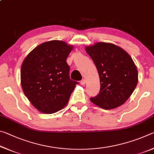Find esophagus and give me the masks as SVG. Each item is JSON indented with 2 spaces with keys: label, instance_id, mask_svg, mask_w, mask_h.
<instances>
[{
  "label": "esophagus",
  "instance_id": "obj_1",
  "mask_svg": "<svg viewBox=\"0 0 154 154\" xmlns=\"http://www.w3.org/2000/svg\"><path fill=\"white\" fill-rule=\"evenodd\" d=\"M80 83H81V84H82V85H85V79H82L80 82Z\"/></svg>",
  "mask_w": 154,
  "mask_h": 154
}]
</instances>
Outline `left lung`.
I'll return each mask as SVG.
<instances>
[{"mask_svg":"<svg viewBox=\"0 0 154 154\" xmlns=\"http://www.w3.org/2000/svg\"><path fill=\"white\" fill-rule=\"evenodd\" d=\"M85 49L94 62L100 83V92L90 98L91 102L106 110L123 105L138 83V71L131 57L109 43L98 42Z\"/></svg>","mask_w":154,"mask_h":154,"instance_id":"obj_1","label":"left lung"}]
</instances>
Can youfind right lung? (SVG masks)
<instances>
[{
    "instance_id": "obj_1",
    "label": "right lung",
    "mask_w": 154,
    "mask_h": 154,
    "mask_svg": "<svg viewBox=\"0 0 154 154\" xmlns=\"http://www.w3.org/2000/svg\"><path fill=\"white\" fill-rule=\"evenodd\" d=\"M73 48L62 41H48L36 47L22 62L23 92L41 113L51 114L63 109L78 83L70 79L66 61Z\"/></svg>"
}]
</instances>
